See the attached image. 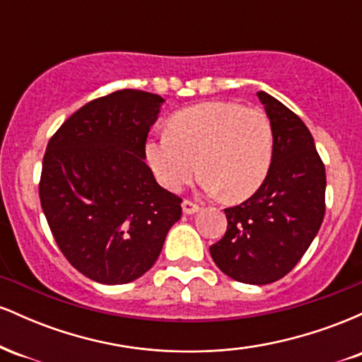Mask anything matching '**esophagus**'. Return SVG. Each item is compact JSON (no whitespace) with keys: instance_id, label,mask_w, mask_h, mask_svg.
Masks as SVG:
<instances>
[{"instance_id":"1","label":"esophagus","mask_w":362,"mask_h":362,"mask_svg":"<svg viewBox=\"0 0 362 362\" xmlns=\"http://www.w3.org/2000/svg\"><path fill=\"white\" fill-rule=\"evenodd\" d=\"M182 209H184L185 214H194L197 213V211H201V206L195 204L192 201H189V199H185V201L182 202Z\"/></svg>"}]
</instances>
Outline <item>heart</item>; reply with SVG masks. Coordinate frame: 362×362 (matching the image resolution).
I'll return each mask as SVG.
<instances>
[{
  "label": "heart",
  "mask_w": 362,
  "mask_h": 362,
  "mask_svg": "<svg viewBox=\"0 0 362 362\" xmlns=\"http://www.w3.org/2000/svg\"><path fill=\"white\" fill-rule=\"evenodd\" d=\"M274 129L264 110L214 100L177 112L167 134L149 138L146 158L161 185L178 192L201 170L204 190L228 201L250 197L267 177Z\"/></svg>",
  "instance_id": "obj_1"
}]
</instances>
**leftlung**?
Instances as JSON below:
<instances>
[{
    "instance_id": "8db88e82",
    "label": "left lung",
    "mask_w": 362,
    "mask_h": 362,
    "mask_svg": "<svg viewBox=\"0 0 362 362\" xmlns=\"http://www.w3.org/2000/svg\"><path fill=\"white\" fill-rule=\"evenodd\" d=\"M274 129V156L255 194L224 209L226 233L209 252L214 264L245 284H271L294 269L325 216V165L305 122L259 91Z\"/></svg>"
}]
</instances>
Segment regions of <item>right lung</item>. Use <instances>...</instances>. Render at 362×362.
Instances as JSON below:
<instances>
[{"mask_svg": "<svg viewBox=\"0 0 362 362\" xmlns=\"http://www.w3.org/2000/svg\"><path fill=\"white\" fill-rule=\"evenodd\" d=\"M163 102L148 91H114L83 105L49 139L40 204L62 255L91 281L138 279L180 219L182 199L144 163Z\"/></svg>", "mask_w": 362, "mask_h": 362, "instance_id": "add662e5", "label": "right lung"}]
</instances>
